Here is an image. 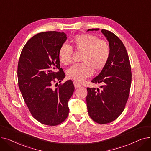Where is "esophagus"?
I'll use <instances>...</instances> for the list:
<instances>
[{"label":"esophagus","instance_id":"34e87169","mask_svg":"<svg viewBox=\"0 0 151 151\" xmlns=\"http://www.w3.org/2000/svg\"><path fill=\"white\" fill-rule=\"evenodd\" d=\"M73 84H74V86H75V88H80L81 86L80 84L78 83H77V82H76V81H73Z\"/></svg>","mask_w":151,"mask_h":151}]
</instances>
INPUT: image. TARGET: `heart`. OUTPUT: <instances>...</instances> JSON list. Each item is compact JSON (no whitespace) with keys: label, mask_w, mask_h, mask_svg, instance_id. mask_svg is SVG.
I'll return each mask as SVG.
<instances>
[{"label":"heart","mask_w":151,"mask_h":151,"mask_svg":"<svg viewBox=\"0 0 151 151\" xmlns=\"http://www.w3.org/2000/svg\"><path fill=\"white\" fill-rule=\"evenodd\" d=\"M75 48L83 52L81 63L74 64L67 70L70 79L83 82L92 75L93 70L97 71L104 68L109 57V47L108 43L91 34L76 35L72 40ZM73 50L67 44H63L59 50L58 55L60 63L68 65L72 60Z\"/></svg>","instance_id":"1"}]
</instances>
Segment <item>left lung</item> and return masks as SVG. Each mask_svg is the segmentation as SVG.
<instances>
[{"mask_svg": "<svg viewBox=\"0 0 151 151\" xmlns=\"http://www.w3.org/2000/svg\"><path fill=\"white\" fill-rule=\"evenodd\" d=\"M90 29L88 31L99 30ZM109 46V57L106 65L92 83H102V89L87 88V107L89 116L99 124L114 121L123 112L127 101L132 81L131 67L125 47L121 40L109 30L102 29Z\"/></svg>", "mask_w": 151, "mask_h": 151, "instance_id": "8db88e82", "label": "left lung"}]
</instances>
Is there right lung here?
Listing matches in <instances>:
<instances>
[{
  "instance_id": "add662e5",
  "label": "right lung",
  "mask_w": 151,
  "mask_h": 151,
  "mask_svg": "<svg viewBox=\"0 0 151 151\" xmlns=\"http://www.w3.org/2000/svg\"><path fill=\"white\" fill-rule=\"evenodd\" d=\"M66 40L64 32L37 34L24 46L18 62V86L26 104L36 120L50 126L66 119L68 101L75 90L71 80L60 84L55 89L51 87L65 76L60 68L58 52Z\"/></svg>"
}]
</instances>
